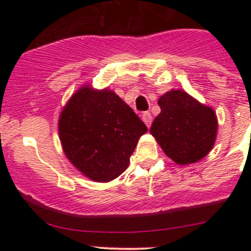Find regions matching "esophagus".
Here are the masks:
<instances>
[{
    "label": "esophagus",
    "mask_w": 251,
    "mask_h": 251,
    "mask_svg": "<svg viewBox=\"0 0 251 251\" xmlns=\"http://www.w3.org/2000/svg\"><path fill=\"white\" fill-rule=\"evenodd\" d=\"M142 120H143V123L146 124L147 127H149L151 124V120H153V119H151V113H149V111H146V113L142 114Z\"/></svg>",
    "instance_id": "34e87169"
}]
</instances>
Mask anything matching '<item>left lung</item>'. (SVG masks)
I'll return each mask as SVG.
<instances>
[{
  "label": "left lung",
  "instance_id": "1",
  "mask_svg": "<svg viewBox=\"0 0 251 251\" xmlns=\"http://www.w3.org/2000/svg\"><path fill=\"white\" fill-rule=\"evenodd\" d=\"M160 114L151 133L164 153L178 165L201 160L214 148L217 135L216 113L182 90H171L158 100Z\"/></svg>",
  "mask_w": 251,
  "mask_h": 251
}]
</instances>
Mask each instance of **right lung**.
I'll use <instances>...</instances> for the list:
<instances>
[{
    "label": "right lung",
    "instance_id": "1",
    "mask_svg": "<svg viewBox=\"0 0 251 251\" xmlns=\"http://www.w3.org/2000/svg\"><path fill=\"white\" fill-rule=\"evenodd\" d=\"M58 132L70 163L87 178L120 176L147 126L114 91L83 85L60 111Z\"/></svg>",
    "mask_w": 251,
    "mask_h": 251
}]
</instances>
